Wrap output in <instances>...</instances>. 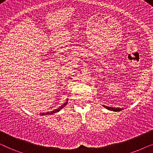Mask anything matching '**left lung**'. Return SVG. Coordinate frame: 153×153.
<instances>
[{
	"mask_svg": "<svg viewBox=\"0 0 153 153\" xmlns=\"http://www.w3.org/2000/svg\"><path fill=\"white\" fill-rule=\"evenodd\" d=\"M104 108H106V109L110 110V111H120L123 110V108H114V107H109V106H103Z\"/></svg>",
	"mask_w": 153,
	"mask_h": 153,
	"instance_id": "8db88e82",
	"label": "left lung"
}]
</instances>
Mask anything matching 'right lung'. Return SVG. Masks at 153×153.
<instances>
[{
	"instance_id": "1",
	"label": "right lung",
	"mask_w": 153,
	"mask_h": 153,
	"mask_svg": "<svg viewBox=\"0 0 153 153\" xmlns=\"http://www.w3.org/2000/svg\"><path fill=\"white\" fill-rule=\"evenodd\" d=\"M68 99H67V102L65 103H64L63 104H62L61 106H60V107H58V108H56V109H54L53 111H50V112H47V113H42L40 114V115L42 116H44V115H49V114H55V113H57L58 111H60V110H61L62 108L64 107L65 106L67 105V104H68Z\"/></svg>"
}]
</instances>
